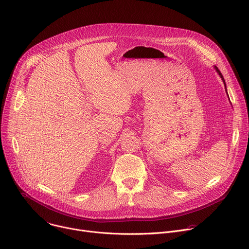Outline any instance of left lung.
Masks as SVG:
<instances>
[{
  "label": "left lung",
  "mask_w": 249,
  "mask_h": 249,
  "mask_svg": "<svg viewBox=\"0 0 249 249\" xmlns=\"http://www.w3.org/2000/svg\"><path fill=\"white\" fill-rule=\"evenodd\" d=\"M215 69H216V71H217V72L219 73V75H220V77L222 78V80H223V82H224V84H225V87H226V83H225V80H224V77H223V75L221 74V72H220V70L215 66ZM226 91H227V88H226ZM227 93H228V91H227Z\"/></svg>",
  "instance_id": "left-lung-1"
}]
</instances>
